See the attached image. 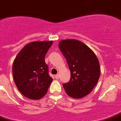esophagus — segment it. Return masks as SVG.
Segmentation results:
<instances>
[{"label":"esophagus","instance_id":"34e87169","mask_svg":"<svg viewBox=\"0 0 121 121\" xmlns=\"http://www.w3.org/2000/svg\"><path fill=\"white\" fill-rule=\"evenodd\" d=\"M54 77H55V78H56V79H58L59 77H60V75H59V74H56V75H55Z\"/></svg>","mask_w":121,"mask_h":121}]
</instances>
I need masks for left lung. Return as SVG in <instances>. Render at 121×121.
I'll return each instance as SVG.
<instances>
[{
  "instance_id": "obj_1",
  "label": "left lung",
  "mask_w": 121,
  "mask_h": 121,
  "mask_svg": "<svg viewBox=\"0 0 121 121\" xmlns=\"http://www.w3.org/2000/svg\"><path fill=\"white\" fill-rule=\"evenodd\" d=\"M70 70V79L63 84L66 93L79 99L91 93L100 76L98 59L93 50L83 42L75 39H66L59 42Z\"/></svg>"
}]
</instances>
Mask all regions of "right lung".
I'll return each instance as SVG.
<instances>
[{"label":"right lung","instance_id":"right-lung-1","mask_svg":"<svg viewBox=\"0 0 121 121\" xmlns=\"http://www.w3.org/2000/svg\"><path fill=\"white\" fill-rule=\"evenodd\" d=\"M52 43V40L30 42L14 60V81L20 93L27 98L41 99L52 82L44 58Z\"/></svg>","mask_w":121,"mask_h":121}]
</instances>
